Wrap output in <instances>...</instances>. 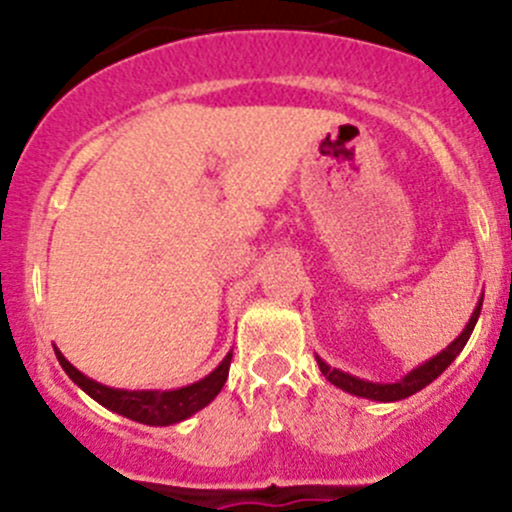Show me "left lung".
<instances>
[{"label": "left lung", "instance_id": "1", "mask_svg": "<svg viewBox=\"0 0 512 512\" xmlns=\"http://www.w3.org/2000/svg\"><path fill=\"white\" fill-rule=\"evenodd\" d=\"M480 307H483V297L478 299L476 309H473L471 319H468V324H466V327H463V332L458 334V337L453 339V342L448 344L446 349H441V352H438L436 356H431V359H426V361H423V364H418L416 369H411L409 374H404V376H401V379H396V381L359 379V376L347 374V371L334 369V366H329L327 361L322 359V356L314 354V359H317L319 371H322V374L327 376L329 384H334V386H337V389L347 391V394L359 396V399L379 401V404H391V401L409 399V396H414L416 391L426 389V386L431 384L433 379H438V376H441L443 371H446L448 366H451V361L463 352V347H466V342H468V339H471L473 327H476V322H478V317H480Z\"/></svg>", "mask_w": 512, "mask_h": 512}]
</instances>
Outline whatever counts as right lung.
Segmentation results:
<instances>
[{
  "mask_svg": "<svg viewBox=\"0 0 512 512\" xmlns=\"http://www.w3.org/2000/svg\"><path fill=\"white\" fill-rule=\"evenodd\" d=\"M56 359H59L61 369L69 374V379L79 386L81 391L98 401L103 409L113 411L118 416H126L131 421L146 423V426H173V423L185 421L193 414H198L200 409L210 404L215 396L220 394V389L227 381V371H230V359L232 352L225 354V359L210 371L208 376H203L200 381L188 386H180V389H113V386L98 384V381L89 379L84 371L76 369L64 354L59 352V347H54Z\"/></svg>",
  "mask_w": 512,
  "mask_h": 512,
  "instance_id": "right-lung-1",
  "label": "right lung"
}]
</instances>
